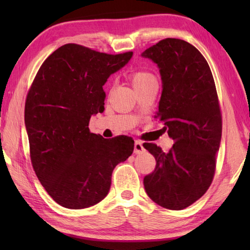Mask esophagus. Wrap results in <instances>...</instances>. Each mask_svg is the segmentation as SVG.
I'll return each mask as SVG.
<instances>
[{
    "label": "esophagus",
    "instance_id": "obj_1",
    "mask_svg": "<svg viewBox=\"0 0 250 250\" xmlns=\"http://www.w3.org/2000/svg\"><path fill=\"white\" fill-rule=\"evenodd\" d=\"M145 148L143 146V143L140 141H135L134 143V153L135 155H141V153L144 152Z\"/></svg>",
    "mask_w": 250,
    "mask_h": 250
}]
</instances>
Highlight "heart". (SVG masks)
Here are the masks:
<instances>
[{"instance_id":"b5f03b06","label":"heart","mask_w":250,"mask_h":250,"mask_svg":"<svg viewBox=\"0 0 250 250\" xmlns=\"http://www.w3.org/2000/svg\"><path fill=\"white\" fill-rule=\"evenodd\" d=\"M130 78L137 93L150 87L158 86V81L155 74L146 70L133 71L130 74Z\"/></svg>"}]
</instances>
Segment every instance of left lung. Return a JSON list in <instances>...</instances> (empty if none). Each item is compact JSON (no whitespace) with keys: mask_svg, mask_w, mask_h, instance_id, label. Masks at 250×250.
<instances>
[{"mask_svg":"<svg viewBox=\"0 0 250 250\" xmlns=\"http://www.w3.org/2000/svg\"><path fill=\"white\" fill-rule=\"evenodd\" d=\"M142 56L160 68L156 118L174 141L168 152L153 143L143 145L157 162L144 177L145 190L158 205L180 210L206 192L215 175L222 117L214 77L201 52L183 40H162Z\"/></svg>","mask_w":250,"mask_h":250,"instance_id":"left-lung-1","label":"left lung"}]
</instances>
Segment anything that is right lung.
I'll return each instance as SVG.
<instances>
[{
    "label": "right lung",
    "mask_w": 250,
    "mask_h": 250,
    "mask_svg": "<svg viewBox=\"0 0 250 250\" xmlns=\"http://www.w3.org/2000/svg\"><path fill=\"white\" fill-rule=\"evenodd\" d=\"M132 55L65 44L43 62L31 84L24 106L31 162L63 207L82 209L102 201L115 167L133 152L132 137L108 140L88 128L91 115L104 110V83Z\"/></svg>",
    "instance_id": "1"
}]
</instances>
